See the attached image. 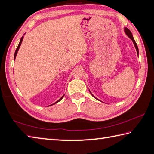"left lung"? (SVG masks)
<instances>
[{"instance_id": "left-lung-1", "label": "left lung", "mask_w": 154, "mask_h": 154, "mask_svg": "<svg viewBox=\"0 0 154 154\" xmlns=\"http://www.w3.org/2000/svg\"><path fill=\"white\" fill-rule=\"evenodd\" d=\"M124 31H125V34H126V35L127 37H129L132 41H133V44H134V46H135V48H136V50H137V55L138 56V54H139V52H138V46H137V43H136V42H135V41H134V38H133V34H132V33L131 32V31L128 29V28H127V27H124ZM90 92H91V91H90ZM91 94L92 95V96H93V97L94 98H96V100H98V98H96L95 96L92 94L91 92ZM99 101H100V100H99ZM101 102V101H100Z\"/></svg>"}]
</instances>
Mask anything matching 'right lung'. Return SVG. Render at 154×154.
Returning <instances> with one entry per match:
<instances>
[{
    "instance_id": "add662e5",
    "label": "right lung",
    "mask_w": 154,
    "mask_h": 154,
    "mask_svg": "<svg viewBox=\"0 0 154 154\" xmlns=\"http://www.w3.org/2000/svg\"><path fill=\"white\" fill-rule=\"evenodd\" d=\"M25 35V34H24ZM23 36L21 38V39H20V42H19V45H18V46H17V48H16V51H15V54H14V60H15V59H16V55H17V52H18V51H19V48H20V46H21V42H22V41H23ZM64 95L65 94H63L62 97H61L58 101L57 102H56L55 103H52V104H51V105H50V106H52V105H54V104H55V103H58V102H60L61 100H62L63 98V96H64Z\"/></svg>"
}]
</instances>
